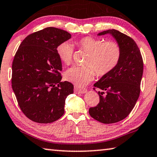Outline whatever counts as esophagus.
Segmentation results:
<instances>
[{"instance_id":"34e87169","label":"esophagus","mask_w":157,"mask_h":157,"mask_svg":"<svg viewBox=\"0 0 157 157\" xmlns=\"http://www.w3.org/2000/svg\"><path fill=\"white\" fill-rule=\"evenodd\" d=\"M87 92L86 88H78L77 87H74V92L78 93V94H85Z\"/></svg>"}]
</instances>
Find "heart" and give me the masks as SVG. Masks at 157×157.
Returning <instances> with one entry per match:
<instances>
[{
	"mask_svg": "<svg viewBox=\"0 0 157 157\" xmlns=\"http://www.w3.org/2000/svg\"><path fill=\"white\" fill-rule=\"evenodd\" d=\"M76 45L88 52L85 66H73L65 71V78L78 86H85L91 81L97 72L98 76H104L113 70L119 61L121 48L113 40L104 42L100 38L84 37L76 42ZM57 54L65 65L72 61L73 46L68 42H63L57 47Z\"/></svg>",
	"mask_w": 157,
	"mask_h": 157,
	"instance_id": "b5f03b06",
	"label": "heart"
}]
</instances>
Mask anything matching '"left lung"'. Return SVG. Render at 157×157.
Here are the masks:
<instances>
[{"label":"left lung","instance_id":"left-lung-1","mask_svg":"<svg viewBox=\"0 0 157 157\" xmlns=\"http://www.w3.org/2000/svg\"><path fill=\"white\" fill-rule=\"evenodd\" d=\"M105 34L112 35L119 45L121 57L116 67L94 84L102 91L98 92L99 103L90 108L89 113L98 121L109 124L124 119L134 108L140 94L144 62L132 38L114 29L98 34Z\"/></svg>","mask_w":157,"mask_h":157}]
</instances>
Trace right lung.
I'll use <instances>...</instances> for the list:
<instances>
[{
	"mask_svg": "<svg viewBox=\"0 0 157 157\" xmlns=\"http://www.w3.org/2000/svg\"><path fill=\"white\" fill-rule=\"evenodd\" d=\"M71 35L56 27H47L25 38L12 63V89L18 105L33 121L49 123L65 112V99L74 86L61 82L62 63L56 49Z\"/></svg>",
	"mask_w": 157,
	"mask_h": 157,
	"instance_id": "add662e5",
	"label": "right lung"
}]
</instances>
